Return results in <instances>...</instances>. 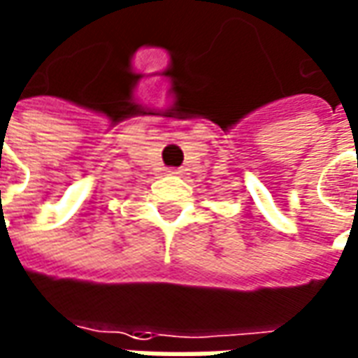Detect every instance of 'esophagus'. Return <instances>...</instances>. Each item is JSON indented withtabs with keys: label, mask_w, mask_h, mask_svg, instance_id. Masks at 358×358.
<instances>
[{
	"label": "esophagus",
	"mask_w": 358,
	"mask_h": 358,
	"mask_svg": "<svg viewBox=\"0 0 358 358\" xmlns=\"http://www.w3.org/2000/svg\"><path fill=\"white\" fill-rule=\"evenodd\" d=\"M169 172H170V174H176V176H180V174H182L184 170H182V169H178V170H176V169H170Z\"/></svg>",
	"instance_id": "esophagus-1"
}]
</instances>
